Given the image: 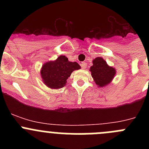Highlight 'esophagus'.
Returning a JSON list of instances; mask_svg holds the SVG:
<instances>
[{"label":"esophagus","instance_id":"esophagus-1","mask_svg":"<svg viewBox=\"0 0 149 149\" xmlns=\"http://www.w3.org/2000/svg\"><path fill=\"white\" fill-rule=\"evenodd\" d=\"M81 66L82 69H85L86 68V63L85 62H81Z\"/></svg>","mask_w":149,"mask_h":149}]
</instances>
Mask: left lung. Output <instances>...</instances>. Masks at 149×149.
<instances>
[{
    "instance_id": "1",
    "label": "left lung",
    "mask_w": 149,
    "mask_h": 149,
    "mask_svg": "<svg viewBox=\"0 0 149 149\" xmlns=\"http://www.w3.org/2000/svg\"><path fill=\"white\" fill-rule=\"evenodd\" d=\"M90 71L95 83L100 87L109 84L115 75V68L109 67L102 58H97L93 61Z\"/></svg>"
}]
</instances>
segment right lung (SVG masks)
<instances>
[{"instance_id":"1","label":"right lung","mask_w":149,"mask_h":149,"mask_svg":"<svg viewBox=\"0 0 149 149\" xmlns=\"http://www.w3.org/2000/svg\"><path fill=\"white\" fill-rule=\"evenodd\" d=\"M76 62H69L64 55H61L55 61L45 63L41 70V76L45 84L51 88H61L67 83L72 72L80 69Z\"/></svg>"}]
</instances>
